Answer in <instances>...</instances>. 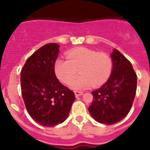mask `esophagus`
Listing matches in <instances>:
<instances>
[{
  "label": "esophagus",
  "instance_id": "obj_1",
  "mask_svg": "<svg viewBox=\"0 0 150 150\" xmlns=\"http://www.w3.org/2000/svg\"><path fill=\"white\" fill-rule=\"evenodd\" d=\"M82 94H83V93H82V92H79V91L75 92V95L76 97H78V96H82Z\"/></svg>",
  "mask_w": 150,
  "mask_h": 150
}]
</instances>
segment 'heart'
<instances>
[{"instance_id": "obj_1", "label": "heart", "mask_w": 150, "mask_h": 150, "mask_svg": "<svg viewBox=\"0 0 150 150\" xmlns=\"http://www.w3.org/2000/svg\"><path fill=\"white\" fill-rule=\"evenodd\" d=\"M66 56L68 60L57 58L55 61L54 72L61 82L68 85L79 70L81 75L71 84L73 89H85L92 85L100 86L110 76L113 61L107 53L78 47L68 51Z\"/></svg>"}]
</instances>
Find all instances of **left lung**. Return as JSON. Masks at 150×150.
Wrapping results in <instances>:
<instances>
[{"label":"left lung","mask_w":150,"mask_h":150,"mask_svg":"<svg viewBox=\"0 0 150 150\" xmlns=\"http://www.w3.org/2000/svg\"><path fill=\"white\" fill-rule=\"evenodd\" d=\"M110 56L111 75L100 89L92 92L93 100L89 107L92 117L107 125L118 122L128 114L137 88V75L130 61L116 49Z\"/></svg>","instance_id":"left-lung-1"}]
</instances>
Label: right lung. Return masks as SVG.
<instances>
[{
  "mask_svg": "<svg viewBox=\"0 0 150 150\" xmlns=\"http://www.w3.org/2000/svg\"><path fill=\"white\" fill-rule=\"evenodd\" d=\"M58 53L57 43H47L27 59L21 71V89L27 111L45 127L65 121L75 100L73 91L61 84L54 72Z\"/></svg>",
  "mask_w": 150,
  "mask_h": 150,
  "instance_id": "1",
  "label": "right lung"
}]
</instances>
